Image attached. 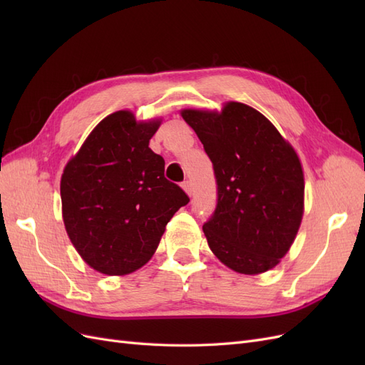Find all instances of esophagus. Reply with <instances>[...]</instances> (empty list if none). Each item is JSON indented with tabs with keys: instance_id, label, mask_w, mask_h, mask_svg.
<instances>
[{
	"instance_id": "1",
	"label": "esophagus",
	"mask_w": 365,
	"mask_h": 365,
	"mask_svg": "<svg viewBox=\"0 0 365 365\" xmlns=\"http://www.w3.org/2000/svg\"><path fill=\"white\" fill-rule=\"evenodd\" d=\"M181 187H182V190L187 193V195H192V192H193V187H192V182L190 181H184L182 184H181Z\"/></svg>"
}]
</instances>
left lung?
Masks as SVG:
<instances>
[{"label": "left lung", "instance_id": "obj_1", "mask_svg": "<svg viewBox=\"0 0 365 365\" xmlns=\"http://www.w3.org/2000/svg\"><path fill=\"white\" fill-rule=\"evenodd\" d=\"M181 117L213 163L217 205L202 230L225 267L257 275L277 267L304 212V173L291 143L240 102L222 109L184 108Z\"/></svg>", "mask_w": 365, "mask_h": 365}]
</instances>
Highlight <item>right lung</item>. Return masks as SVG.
<instances>
[{"mask_svg":"<svg viewBox=\"0 0 365 365\" xmlns=\"http://www.w3.org/2000/svg\"><path fill=\"white\" fill-rule=\"evenodd\" d=\"M163 118L137 120L128 109L105 117L65 164L62 219L83 262L105 275L140 269L157 251L165 225L189 197L164 178L149 148Z\"/></svg>","mask_w":365,"mask_h":365,"instance_id":"1","label":"right lung"}]
</instances>
